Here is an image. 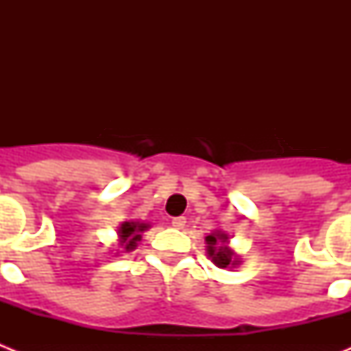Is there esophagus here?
I'll use <instances>...</instances> for the list:
<instances>
[{
    "mask_svg": "<svg viewBox=\"0 0 351 351\" xmlns=\"http://www.w3.org/2000/svg\"><path fill=\"white\" fill-rule=\"evenodd\" d=\"M186 225L184 216H178V218H172V226L173 228H182Z\"/></svg>",
    "mask_w": 351,
    "mask_h": 351,
    "instance_id": "obj_1",
    "label": "esophagus"
}]
</instances>
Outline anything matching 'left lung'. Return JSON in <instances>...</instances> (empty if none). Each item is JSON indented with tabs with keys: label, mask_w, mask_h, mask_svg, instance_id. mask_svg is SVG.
Here are the masks:
<instances>
[{
	"label": "left lung",
	"mask_w": 351,
	"mask_h": 351,
	"mask_svg": "<svg viewBox=\"0 0 351 351\" xmlns=\"http://www.w3.org/2000/svg\"><path fill=\"white\" fill-rule=\"evenodd\" d=\"M226 235L225 234H216V235H207V253L213 256V262L218 267H228V265H235L237 260L234 256V251L226 246Z\"/></svg>",
	"instance_id": "obj_1"
}]
</instances>
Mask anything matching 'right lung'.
Returning a JSON list of instances; mask_svg holds the SVG:
<instances>
[{
    "label": "right lung",
    "mask_w": 351,
    "mask_h": 351,
    "mask_svg": "<svg viewBox=\"0 0 351 351\" xmlns=\"http://www.w3.org/2000/svg\"><path fill=\"white\" fill-rule=\"evenodd\" d=\"M147 228L145 223H138V221H125L121 225L119 228V237H121V246H125L126 251L133 250V247L137 246V241H141L142 232Z\"/></svg>",
    "instance_id": "1"
}]
</instances>
